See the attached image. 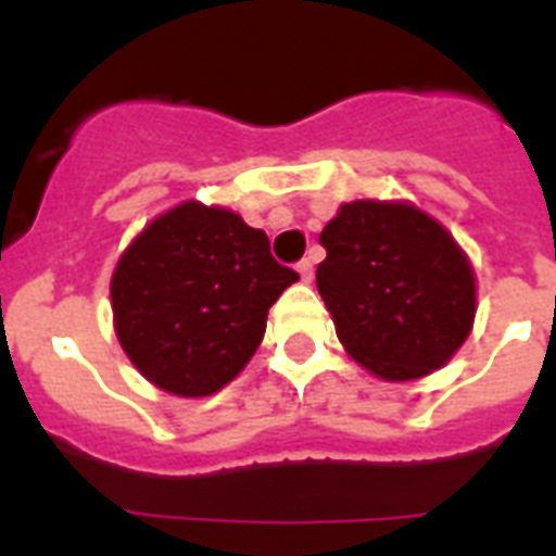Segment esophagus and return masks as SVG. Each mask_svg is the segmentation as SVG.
I'll list each match as a JSON object with an SVG mask.
<instances>
[{
	"label": "esophagus",
	"mask_w": 556,
	"mask_h": 556,
	"mask_svg": "<svg viewBox=\"0 0 556 556\" xmlns=\"http://www.w3.org/2000/svg\"><path fill=\"white\" fill-rule=\"evenodd\" d=\"M296 270H300L303 282H312V279H314V260H312V256H305V260L296 262Z\"/></svg>",
	"instance_id": "obj_1"
}]
</instances>
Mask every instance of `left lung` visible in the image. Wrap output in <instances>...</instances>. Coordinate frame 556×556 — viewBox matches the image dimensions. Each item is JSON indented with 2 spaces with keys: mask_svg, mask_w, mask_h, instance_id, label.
I'll return each instance as SVG.
<instances>
[{
  "mask_svg": "<svg viewBox=\"0 0 556 556\" xmlns=\"http://www.w3.org/2000/svg\"><path fill=\"white\" fill-rule=\"evenodd\" d=\"M317 288L340 343L387 380L430 375L470 334L476 282L453 236L409 204L352 201L323 227Z\"/></svg>",
  "mask_w": 556,
  "mask_h": 556,
  "instance_id": "8db88e82",
  "label": "left lung"
}]
</instances>
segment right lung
<instances>
[{"instance_id":"right-lung-1","label":"right lung","mask_w":556,"mask_h":556,"mask_svg":"<svg viewBox=\"0 0 556 556\" xmlns=\"http://www.w3.org/2000/svg\"><path fill=\"white\" fill-rule=\"evenodd\" d=\"M296 279L242 216L187 201L155 218L117 262V340L164 392L213 395L260 349L268 308Z\"/></svg>"}]
</instances>
